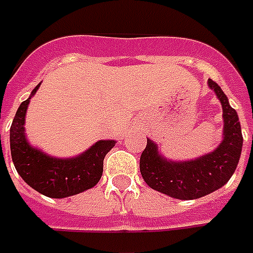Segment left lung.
<instances>
[{"instance_id": "left-lung-1", "label": "left lung", "mask_w": 253, "mask_h": 253, "mask_svg": "<svg viewBox=\"0 0 253 253\" xmlns=\"http://www.w3.org/2000/svg\"><path fill=\"white\" fill-rule=\"evenodd\" d=\"M223 110V140L219 147L195 161L171 162L158 152L157 144L147 139L140 157L143 180L152 189L180 200H193L223 187L237 168L243 147V133L236 110L229 105L221 87L209 80Z\"/></svg>"}]
</instances>
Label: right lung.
I'll use <instances>...</instances> for the list:
<instances>
[{
  "label": "right lung",
  "mask_w": 253,
  "mask_h": 253,
  "mask_svg": "<svg viewBox=\"0 0 253 253\" xmlns=\"http://www.w3.org/2000/svg\"><path fill=\"white\" fill-rule=\"evenodd\" d=\"M39 85L31 95L37 92ZM30 99L21 103L10 125V154L21 178L39 193L54 199L68 198L95 187L103 173V159L116 141H96L76 158L49 157L30 146L24 135V118Z\"/></svg>",
  "instance_id": "right-lung-1"
}]
</instances>
